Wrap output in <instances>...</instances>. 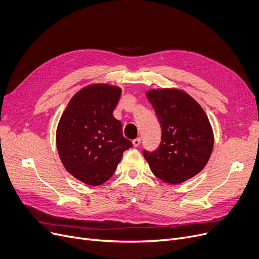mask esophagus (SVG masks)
<instances>
[{"mask_svg":"<svg viewBox=\"0 0 259 259\" xmlns=\"http://www.w3.org/2000/svg\"><path fill=\"white\" fill-rule=\"evenodd\" d=\"M140 142H141V139H140V138H136V139L133 140V145H134L135 147H137V146L140 145Z\"/></svg>","mask_w":259,"mask_h":259,"instance_id":"34e87169","label":"esophagus"}]
</instances>
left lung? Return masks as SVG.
Instances as JSON below:
<instances>
[{"label":"left lung","instance_id":"8db88e82","mask_svg":"<svg viewBox=\"0 0 259 259\" xmlns=\"http://www.w3.org/2000/svg\"><path fill=\"white\" fill-rule=\"evenodd\" d=\"M146 97L162 128L158 149L142 152L153 174L178 184L200 173L214 145L213 130L203 108L177 89L151 90Z\"/></svg>","mask_w":259,"mask_h":259}]
</instances>
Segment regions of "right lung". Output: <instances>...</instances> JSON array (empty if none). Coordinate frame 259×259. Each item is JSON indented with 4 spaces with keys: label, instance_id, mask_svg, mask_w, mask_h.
<instances>
[{
    "label": "right lung",
    "instance_id": "right-lung-1",
    "mask_svg": "<svg viewBox=\"0 0 259 259\" xmlns=\"http://www.w3.org/2000/svg\"><path fill=\"white\" fill-rule=\"evenodd\" d=\"M121 89L91 84L73 96L56 134L57 150L64 167L89 186H100L113 176L124 151L133 146L123 137L113 112Z\"/></svg>",
    "mask_w": 259,
    "mask_h": 259
}]
</instances>
